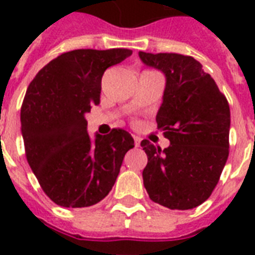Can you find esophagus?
I'll return each instance as SVG.
<instances>
[{
	"instance_id": "obj_1",
	"label": "esophagus",
	"mask_w": 255,
	"mask_h": 255,
	"mask_svg": "<svg viewBox=\"0 0 255 255\" xmlns=\"http://www.w3.org/2000/svg\"><path fill=\"white\" fill-rule=\"evenodd\" d=\"M133 140H135V145H136V147H139L140 141H141V137H140V136L133 135Z\"/></svg>"
}]
</instances>
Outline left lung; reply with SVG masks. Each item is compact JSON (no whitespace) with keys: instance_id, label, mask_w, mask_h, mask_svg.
Segmentation results:
<instances>
[{"instance_id":"left-lung-1","label":"left lung","mask_w":255,"mask_h":255,"mask_svg":"<svg viewBox=\"0 0 255 255\" xmlns=\"http://www.w3.org/2000/svg\"><path fill=\"white\" fill-rule=\"evenodd\" d=\"M139 57L165 75L156 122L170 141L165 149L141 141L148 156L144 186L160 205L193 209L209 198L229 156V103L193 57L144 51Z\"/></svg>"}]
</instances>
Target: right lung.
<instances>
[{
    "mask_svg": "<svg viewBox=\"0 0 255 255\" xmlns=\"http://www.w3.org/2000/svg\"><path fill=\"white\" fill-rule=\"evenodd\" d=\"M132 54L128 49H79L61 54L35 75L21 107L26 159L51 201L86 208L112 189L132 136L114 128L87 133L85 115L99 104L104 71Z\"/></svg>",
    "mask_w": 255,
    "mask_h": 255,
    "instance_id": "obj_1",
    "label": "right lung"
}]
</instances>
